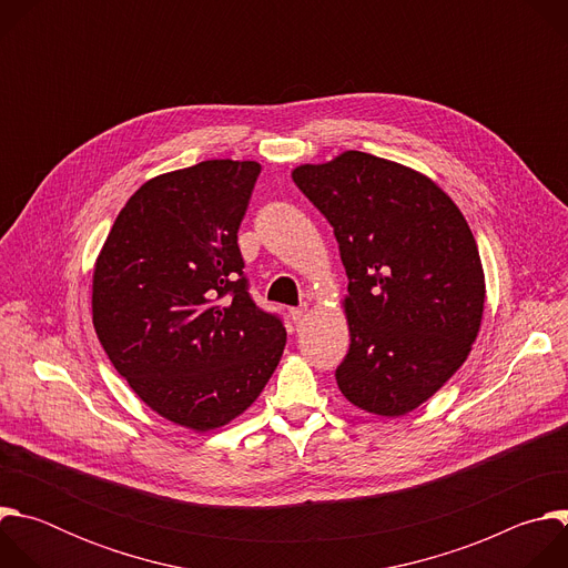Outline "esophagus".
Segmentation results:
<instances>
[{"instance_id": "obj_1", "label": "esophagus", "mask_w": 568, "mask_h": 568, "mask_svg": "<svg viewBox=\"0 0 568 568\" xmlns=\"http://www.w3.org/2000/svg\"><path fill=\"white\" fill-rule=\"evenodd\" d=\"M305 310H307V305H305V303H303V305H298V307H292V310H290L292 321H294V323H298V321L305 316Z\"/></svg>"}]
</instances>
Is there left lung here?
Listing matches in <instances>:
<instances>
[{
	"label": "left lung",
	"instance_id": "1",
	"mask_svg": "<svg viewBox=\"0 0 568 568\" xmlns=\"http://www.w3.org/2000/svg\"><path fill=\"white\" fill-rule=\"evenodd\" d=\"M292 180L333 224L348 276L342 393L368 414L414 412L480 328L485 281L463 213L425 175L357 150Z\"/></svg>",
	"mask_w": 568,
	"mask_h": 568
}]
</instances>
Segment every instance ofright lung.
Segmentation results:
<instances>
[{
    "instance_id": "obj_1",
    "label": "right lung",
    "mask_w": 568,
    "mask_h": 568,
    "mask_svg": "<svg viewBox=\"0 0 568 568\" xmlns=\"http://www.w3.org/2000/svg\"><path fill=\"white\" fill-rule=\"evenodd\" d=\"M256 161L211 159L145 182L121 209L94 270L97 335L152 412L195 432L240 416L285 348L256 305L237 229Z\"/></svg>"
}]
</instances>
